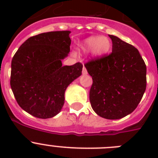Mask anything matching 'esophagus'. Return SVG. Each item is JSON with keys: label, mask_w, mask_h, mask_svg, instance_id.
Returning a JSON list of instances; mask_svg holds the SVG:
<instances>
[{"label": "esophagus", "mask_w": 158, "mask_h": 158, "mask_svg": "<svg viewBox=\"0 0 158 158\" xmlns=\"http://www.w3.org/2000/svg\"><path fill=\"white\" fill-rule=\"evenodd\" d=\"M82 73H83V75H86L88 73L87 70H86V68L85 66L83 67V69H82Z\"/></svg>", "instance_id": "esophagus-1"}]
</instances>
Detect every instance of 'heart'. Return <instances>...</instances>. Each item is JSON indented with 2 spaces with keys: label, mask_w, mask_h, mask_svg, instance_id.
I'll use <instances>...</instances> for the list:
<instances>
[{
  "label": "heart",
  "mask_w": 158,
  "mask_h": 158,
  "mask_svg": "<svg viewBox=\"0 0 158 158\" xmlns=\"http://www.w3.org/2000/svg\"><path fill=\"white\" fill-rule=\"evenodd\" d=\"M80 47L84 52L90 51L93 58H100L108 54L111 43L109 39L105 36H90L83 40Z\"/></svg>",
  "instance_id": "heart-1"
}]
</instances>
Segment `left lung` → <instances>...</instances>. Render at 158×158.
<instances>
[{
	"label": "left lung",
	"instance_id": "obj_1",
	"mask_svg": "<svg viewBox=\"0 0 158 158\" xmlns=\"http://www.w3.org/2000/svg\"><path fill=\"white\" fill-rule=\"evenodd\" d=\"M112 52L85 64L93 78L89 100L102 118L119 119L133 112L146 88V66L139 51L117 36L108 35Z\"/></svg>",
	"mask_w": 158,
	"mask_h": 158
}]
</instances>
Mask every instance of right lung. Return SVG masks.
<instances>
[{"instance_id": "obj_1", "label": "right lung", "mask_w": 158, "mask_h": 158, "mask_svg": "<svg viewBox=\"0 0 158 158\" xmlns=\"http://www.w3.org/2000/svg\"><path fill=\"white\" fill-rule=\"evenodd\" d=\"M69 31L42 33L27 39L15 54L10 85L22 109L40 118L55 116L65 103L69 84L81 75L80 63L63 66L70 51Z\"/></svg>"}]
</instances>
